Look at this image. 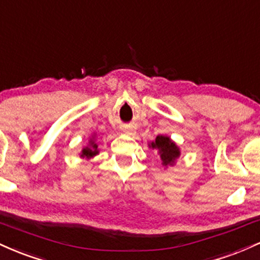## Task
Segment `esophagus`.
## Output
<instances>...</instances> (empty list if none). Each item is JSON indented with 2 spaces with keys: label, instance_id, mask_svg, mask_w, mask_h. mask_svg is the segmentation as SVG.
Listing matches in <instances>:
<instances>
[{
  "label": "esophagus",
  "instance_id": "esophagus-1",
  "mask_svg": "<svg viewBox=\"0 0 260 260\" xmlns=\"http://www.w3.org/2000/svg\"><path fill=\"white\" fill-rule=\"evenodd\" d=\"M123 132L128 134V136H134L136 134V129H133V128H124Z\"/></svg>",
  "mask_w": 260,
  "mask_h": 260
}]
</instances>
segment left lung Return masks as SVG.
<instances>
[{
  "label": "left lung",
  "mask_w": 260,
  "mask_h": 260,
  "mask_svg": "<svg viewBox=\"0 0 260 260\" xmlns=\"http://www.w3.org/2000/svg\"><path fill=\"white\" fill-rule=\"evenodd\" d=\"M149 148H153L157 151L161 165L165 169H168L169 166H174L178 157L181 156L180 148L169 136H162V134L157 136L155 140L149 143Z\"/></svg>",
  "instance_id": "obj_1"
}]
</instances>
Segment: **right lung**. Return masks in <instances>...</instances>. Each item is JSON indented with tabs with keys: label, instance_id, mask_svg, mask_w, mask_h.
Returning a JSON list of instances; mask_svg holds the SVG:
<instances>
[{
	"label": "right lung",
	"instance_id": "add662e5",
	"mask_svg": "<svg viewBox=\"0 0 260 260\" xmlns=\"http://www.w3.org/2000/svg\"><path fill=\"white\" fill-rule=\"evenodd\" d=\"M96 134H92L91 137H89V142L86 144V147L82 149V151L79 153V156L82 159H86L90 160L92 157L96 156L99 154V149H98V144H96Z\"/></svg>",
	"mask_w": 260,
	"mask_h": 260
}]
</instances>
